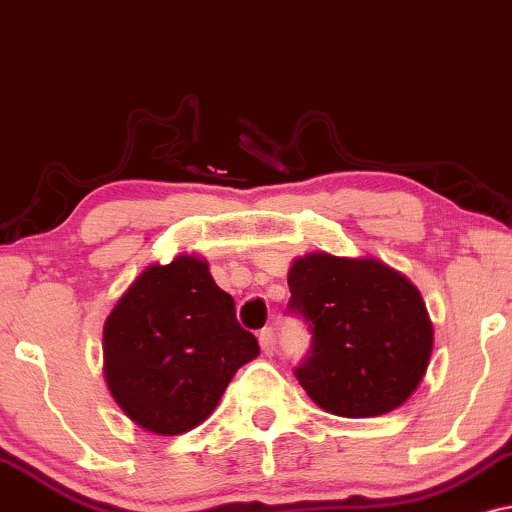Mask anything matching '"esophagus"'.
<instances>
[{
  "label": "esophagus",
  "mask_w": 512,
  "mask_h": 512,
  "mask_svg": "<svg viewBox=\"0 0 512 512\" xmlns=\"http://www.w3.org/2000/svg\"><path fill=\"white\" fill-rule=\"evenodd\" d=\"M258 342H261L263 352L273 354L275 345H278V340H275V330L273 328H263L261 333H258Z\"/></svg>",
  "instance_id": "34e87169"
}]
</instances>
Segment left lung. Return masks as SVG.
Returning a JSON list of instances; mask_svg holds the SVG:
<instances>
[{
	"label": "left lung",
	"mask_w": 512,
	"mask_h": 512,
	"mask_svg": "<svg viewBox=\"0 0 512 512\" xmlns=\"http://www.w3.org/2000/svg\"><path fill=\"white\" fill-rule=\"evenodd\" d=\"M287 285V314L311 333L294 376L318 407L338 417H378L417 390L434 328L405 275L374 258L309 254L294 261Z\"/></svg>",
	"instance_id": "left-lung-1"
}]
</instances>
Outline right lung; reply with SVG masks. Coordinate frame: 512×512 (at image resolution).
Segmentation results:
<instances>
[{
    "label": "right lung",
    "instance_id": "right-lung-1",
    "mask_svg": "<svg viewBox=\"0 0 512 512\" xmlns=\"http://www.w3.org/2000/svg\"><path fill=\"white\" fill-rule=\"evenodd\" d=\"M102 340L112 398L131 422L160 436L210 417L239 366L258 354L234 299L194 256L143 270L107 316Z\"/></svg>",
    "mask_w": 512,
    "mask_h": 512
}]
</instances>
